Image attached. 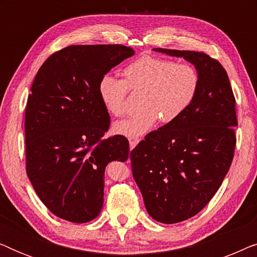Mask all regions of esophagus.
<instances>
[{
    "label": "esophagus",
    "mask_w": 257,
    "mask_h": 257,
    "mask_svg": "<svg viewBox=\"0 0 257 257\" xmlns=\"http://www.w3.org/2000/svg\"><path fill=\"white\" fill-rule=\"evenodd\" d=\"M128 143H130V149L133 150L137 146V144L139 143V138H137V137H131V138H128Z\"/></svg>",
    "instance_id": "obj_1"
}]
</instances>
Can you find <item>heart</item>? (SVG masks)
Returning <instances> with one entry per match:
<instances>
[{
    "label": "heart",
    "mask_w": 257,
    "mask_h": 257,
    "mask_svg": "<svg viewBox=\"0 0 257 257\" xmlns=\"http://www.w3.org/2000/svg\"><path fill=\"white\" fill-rule=\"evenodd\" d=\"M124 76L125 79L104 76L98 84V93L105 110L114 117L125 113L130 90L144 93L143 111L112 126L114 135L130 138L145 135L159 119L166 124L177 120L191 107L200 89V73L194 65L153 56H143L131 63Z\"/></svg>",
    "instance_id": "heart-1"
}]
</instances>
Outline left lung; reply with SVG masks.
Listing matches in <instances>:
<instances>
[{"label":"left lung","mask_w":257,"mask_h":257,"mask_svg":"<svg viewBox=\"0 0 257 257\" xmlns=\"http://www.w3.org/2000/svg\"><path fill=\"white\" fill-rule=\"evenodd\" d=\"M153 50L182 57L200 73L191 107L149 133L130 157L147 213L171 224L196 215L220 188L234 157L237 118L229 78L216 59L199 51Z\"/></svg>","instance_id":"left-lung-1"}]
</instances>
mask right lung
Returning a JSON list of instances; mask_svg holds the SVG:
<instances>
[{
	"label": "right lung",
	"instance_id": "add662e5",
	"mask_svg": "<svg viewBox=\"0 0 257 257\" xmlns=\"http://www.w3.org/2000/svg\"><path fill=\"white\" fill-rule=\"evenodd\" d=\"M133 55L120 44L70 45L52 54L35 77L24 121L27 174L41 201L63 220L96 219L104 202L105 167L127 160L125 137L101 139L110 115L98 84Z\"/></svg>",
	"mask_w": 257,
	"mask_h": 257
}]
</instances>
